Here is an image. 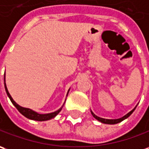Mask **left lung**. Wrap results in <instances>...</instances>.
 I'll return each instance as SVG.
<instances>
[{"instance_id": "1", "label": "left lung", "mask_w": 149, "mask_h": 149, "mask_svg": "<svg viewBox=\"0 0 149 149\" xmlns=\"http://www.w3.org/2000/svg\"><path fill=\"white\" fill-rule=\"evenodd\" d=\"M134 109H135V108H134L132 111H130V113H127L126 115H125L124 117H122L121 118H119V119H104V118H101V117H99L96 116L95 114H94V113H92V115H93V117H95V119H97L98 121H101L102 123H105V124H117V123H119V122H121V121H122L123 120H125V118H127V117H129L132 114V113L134 111Z\"/></svg>"}]
</instances>
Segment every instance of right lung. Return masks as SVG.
<instances>
[{
  "mask_svg": "<svg viewBox=\"0 0 149 149\" xmlns=\"http://www.w3.org/2000/svg\"><path fill=\"white\" fill-rule=\"evenodd\" d=\"M4 81H5V78H4ZM5 89H6V94L8 97L10 98V100L12 102V104H14L15 106V108L19 110V112L21 114H23L24 117H26L28 119H31V120H35V121H47V120H49V119H51V118H54V117H55L56 115H58V113H59L60 111H61V109H59L58 111L56 112H54V113H48V114H39V113H36V112H34V111H32L31 109H26V108H23V107H21V106H19V104H17L15 103V101L13 100L12 99V97L10 95V93L8 91V90H7L6 86V83H5Z\"/></svg>",
  "mask_w": 149,
  "mask_h": 149,
  "instance_id": "1",
  "label": "right lung"
}]
</instances>
